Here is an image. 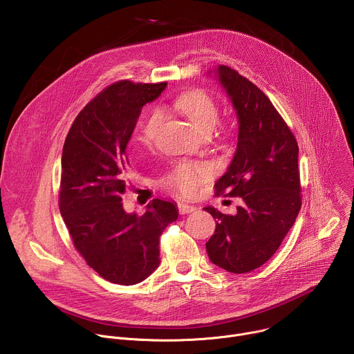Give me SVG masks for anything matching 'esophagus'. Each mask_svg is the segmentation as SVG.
<instances>
[{
    "mask_svg": "<svg viewBox=\"0 0 354 354\" xmlns=\"http://www.w3.org/2000/svg\"><path fill=\"white\" fill-rule=\"evenodd\" d=\"M178 210H179V213L180 214H187V213H192V212H194L196 210V206H193V205H187V203H178Z\"/></svg>",
    "mask_w": 354,
    "mask_h": 354,
    "instance_id": "1",
    "label": "esophagus"
}]
</instances>
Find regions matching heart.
I'll return each instance as SVG.
<instances>
[{
	"label": "heart",
	"mask_w": 354,
	"mask_h": 354,
	"mask_svg": "<svg viewBox=\"0 0 354 354\" xmlns=\"http://www.w3.org/2000/svg\"><path fill=\"white\" fill-rule=\"evenodd\" d=\"M176 108L201 131L210 133L220 119V105L214 96L203 89H190L182 93L175 102ZM164 120L160 109L151 111L140 126L137 141L148 144L154 140ZM212 167L207 164H182L167 179V185L174 192L189 196L197 186L212 175Z\"/></svg>",
	"instance_id": "heart-1"
}]
</instances>
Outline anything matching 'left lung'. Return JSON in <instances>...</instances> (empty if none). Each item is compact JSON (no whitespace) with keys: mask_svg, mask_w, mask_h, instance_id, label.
<instances>
[{"mask_svg":"<svg viewBox=\"0 0 354 354\" xmlns=\"http://www.w3.org/2000/svg\"><path fill=\"white\" fill-rule=\"evenodd\" d=\"M236 111L235 156L216 182V196L241 197L236 214L205 207L216 220L206 243L210 261L231 273L266 263L281 245L301 209L298 145L270 99L228 66L216 71Z\"/></svg>","mask_w":354,"mask_h":354,"instance_id":"8db88e82","label":"left lung"}]
</instances>
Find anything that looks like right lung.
Masks as SVG:
<instances>
[{
	"label": "right lung",
	"mask_w": 354,
	"mask_h": 354,
	"mask_svg": "<svg viewBox=\"0 0 354 354\" xmlns=\"http://www.w3.org/2000/svg\"><path fill=\"white\" fill-rule=\"evenodd\" d=\"M167 82L122 80L100 91L75 118L63 147L59 207L73 243L100 277L131 286L160 265V236L176 221L171 201L151 200L142 216L123 209L126 147L141 108Z\"/></svg>",
	"instance_id": "obj_1"
}]
</instances>
